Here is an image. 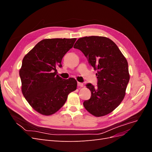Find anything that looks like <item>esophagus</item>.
Instances as JSON below:
<instances>
[{
  "mask_svg": "<svg viewBox=\"0 0 152 152\" xmlns=\"http://www.w3.org/2000/svg\"><path fill=\"white\" fill-rule=\"evenodd\" d=\"M77 85H78V86H79V87H83L84 86V84L81 83V82H77Z\"/></svg>",
  "mask_w": 152,
  "mask_h": 152,
  "instance_id": "esophagus-1",
  "label": "esophagus"
}]
</instances>
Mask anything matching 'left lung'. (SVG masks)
I'll list each match as a JSON object with an SVG mask.
<instances>
[{"instance_id": "8db88e82", "label": "left lung", "mask_w": 152, "mask_h": 152, "mask_svg": "<svg viewBox=\"0 0 152 152\" xmlns=\"http://www.w3.org/2000/svg\"><path fill=\"white\" fill-rule=\"evenodd\" d=\"M73 48L80 50L89 65L97 71V87L91 84L86 85L91 96L83 103L84 108L97 117L112 112L125 97L129 81L126 58L117 45L105 37L80 38Z\"/></svg>"}]
</instances>
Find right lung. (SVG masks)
Returning a JSON list of instances; mask_svg holds the SVG:
<instances>
[{
  "label": "right lung",
  "instance_id": "add662e5",
  "mask_svg": "<svg viewBox=\"0 0 152 152\" xmlns=\"http://www.w3.org/2000/svg\"><path fill=\"white\" fill-rule=\"evenodd\" d=\"M77 39H46L40 41L23 59L20 70L21 91L36 112L49 116L65 103L68 95L77 89L73 78L56 75L65 54Z\"/></svg>",
  "mask_w": 152,
  "mask_h": 152
}]
</instances>
